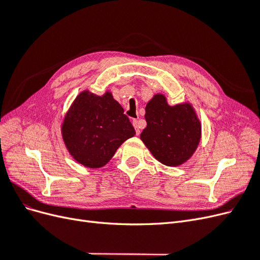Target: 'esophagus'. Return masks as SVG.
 I'll use <instances>...</instances> for the list:
<instances>
[{
  "label": "esophagus",
  "mask_w": 260,
  "mask_h": 260,
  "mask_svg": "<svg viewBox=\"0 0 260 260\" xmlns=\"http://www.w3.org/2000/svg\"><path fill=\"white\" fill-rule=\"evenodd\" d=\"M132 123H133V127L136 128V132H137V136H139L140 135V127H139V120L138 119H133V121H132Z\"/></svg>",
  "instance_id": "obj_1"
}]
</instances>
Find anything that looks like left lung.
Masks as SVG:
<instances>
[{"instance_id":"obj_1","label":"left lung","mask_w":260,"mask_h":260,"mask_svg":"<svg viewBox=\"0 0 260 260\" xmlns=\"http://www.w3.org/2000/svg\"><path fill=\"white\" fill-rule=\"evenodd\" d=\"M145 120L147 125L140 138L166 166L182 165L198 148L202 125L191 104L170 106L166 96L156 94L146 104Z\"/></svg>"}]
</instances>
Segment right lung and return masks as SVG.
<instances>
[{
    "label": "right lung",
    "mask_w": 260,
    "mask_h": 260,
    "mask_svg": "<svg viewBox=\"0 0 260 260\" xmlns=\"http://www.w3.org/2000/svg\"><path fill=\"white\" fill-rule=\"evenodd\" d=\"M136 135L111 92L99 96L82 91L68 109L61 136L69 154L89 168L103 167L125 140Z\"/></svg>",
    "instance_id": "add662e5"
}]
</instances>
